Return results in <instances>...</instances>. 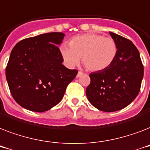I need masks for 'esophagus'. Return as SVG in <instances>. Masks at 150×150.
<instances>
[{
  "label": "esophagus",
  "instance_id": "34e87169",
  "mask_svg": "<svg viewBox=\"0 0 150 150\" xmlns=\"http://www.w3.org/2000/svg\"><path fill=\"white\" fill-rule=\"evenodd\" d=\"M83 75V72H82V71H79V72H78V74H77V77L79 78V77H80V76H81V75Z\"/></svg>",
  "mask_w": 150,
  "mask_h": 150
}]
</instances>
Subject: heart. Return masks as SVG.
Segmentation results:
<instances>
[{
    "mask_svg": "<svg viewBox=\"0 0 150 150\" xmlns=\"http://www.w3.org/2000/svg\"><path fill=\"white\" fill-rule=\"evenodd\" d=\"M60 54L64 63L73 68L81 61L88 70L100 71L109 68L116 58L117 45L111 37L96 33H86L74 36L69 45L63 43Z\"/></svg>",
    "mask_w": 150,
    "mask_h": 150,
    "instance_id": "b5f03b06",
    "label": "heart"
}]
</instances>
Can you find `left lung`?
Wrapping results in <instances>:
<instances>
[{"instance_id": "obj_1", "label": "left lung", "mask_w": 150, "mask_h": 150, "mask_svg": "<svg viewBox=\"0 0 150 150\" xmlns=\"http://www.w3.org/2000/svg\"><path fill=\"white\" fill-rule=\"evenodd\" d=\"M117 45L116 58L109 68L89 74L90 84L86 90L93 107L114 112L129 105L140 91L144 68L139 52L132 41L110 32Z\"/></svg>"}]
</instances>
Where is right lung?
I'll return each mask as SVG.
<instances>
[{
	"label": "right lung",
	"mask_w": 150,
	"mask_h": 150,
	"mask_svg": "<svg viewBox=\"0 0 150 150\" xmlns=\"http://www.w3.org/2000/svg\"><path fill=\"white\" fill-rule=\"evenodd\" d=\"M62 33H49L25 39L11 52L6 79L13 98L25 109L44 112L63 98L66 88L78 74L62 64L57 47Z\"/></svg>",
	"instance_id": "1"
}]
</instances>
